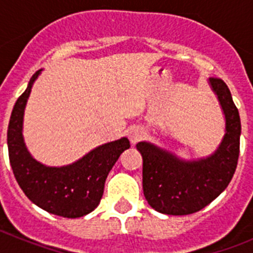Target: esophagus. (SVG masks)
Segmentation results:
<instances>
[{
	"mask_svg": "<svg viewBox=\"0 0 253 253\" xmlns=\"http://www.w3.org/2000/svg\"><path fill=\"white\" fill-rule=\"evenodd\" d=\"M143 133L139 128H130L128 131V137L133 144H135L137 142H139L140 138H142Z\"/></svg>",
	"mask_w": 253,
	"mask_h": 253,
	"instance_id": "obj_1",
	"label": "esophagus"
}]
</instances>
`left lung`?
<instances>
[{
    "instance_id": "1",
    "label": "left lung",
    "mask_w": 253,
    "mask_h": 253,
    "mask_svg": "<svg viewBox=\"0 0 253 253\" xmlns=\"http://www.w3.org/2000/svg\"><path fill=\"white\" fill-rule=\"evenodd\" d=\"M209 84L225 119L222 142L210 156L182 160L149 142L137 144L143 158V193L148 204L162 214L187 215L202 210L224 191L236 171L240 156V113L220 78H209Z\"/></svg>"
}]
</instances>
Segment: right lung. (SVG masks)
I'll return each instance as SVG.
<instances>
[{
	"mask_svg": "<svg viewBox=\"0 0 253 253\" xmlns=\"http://www.w3.org/2000/svg\"><path fill=\"white\" fill-rule=\"evenodd\" d=\"M40 72L33 75L11 113L7 129L11 167L19 186L35 205L55 215L80 218L100 204L107 175L130 143L125 137L105 143L67 166H45L35 160L24 142L22 124L31 87Z\"/></svg>",
	"mask_w": 253,
	"mask_h": 253,
	"instance_id": "1",
	"label": "right lung"
}]
</instances>
